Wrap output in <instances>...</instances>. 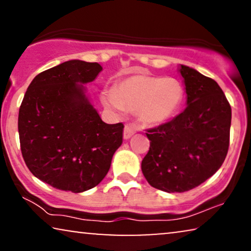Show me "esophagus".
<instances>
[{
    "instance_id": "obj_1",
    "label": "esophagus",
    "mask_w": 251,
    "mask_h": 251,
    "mask_svg": "<svg viewBox=\"0 0 251 251\" xmlns=\"http://www.w3.org/2000/svg\"><path fill=\"white\" fill-rule=\"evenodd\" d=\"M135 132H136L135 126H133L132 125H126L125 131H123V138H125V139L131 138Z\"/></svg>"
}]
</instances>
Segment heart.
Here are the masks:
<instances>
[{
	"label": "heart",
	"mask_w": 251,
	"mask_h": 251,
	"mask_svg": "<svg viewBox=\"0 0 251 251\" xmlns=\"http://www.w3.org/2000/svg\"><path fill=\"white\" fill-rule=\"evenodd\" d=\"M101 100L113 109L136 111L144 125L159 126L173 119L184 101V89L175 78L131 75L113 91H104Z\"/></svg>",
	"instance_id": "heart-1"
}]
</instances>
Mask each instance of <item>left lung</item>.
Listing matches in <instances>:
<instances>
[{"instance_id": "1", "label": "left lung", "mask_w": 251, "mask_h": 251, "mask_svg": "<svg viewBox=\"0 0 251 251\" xmlns=\"http://www.w3.org/2000/svg\"><path fill=\"white\" fill-rule=\"evenodd\" d=\"M178 71L186 108L171 121L147 130L150 151L142 171L151 186L181 193L210 178L224 162L232 111L217 82L185 65Z\"/></svg>"}]
</instances>
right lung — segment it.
Returning <instances> with one entry per match:
<instances>
[{
    "label": "right lung",
    "mask_w": 251,
    "mask_h": 251,
    "mask_svg": "<svg viewBox=\"0 0 251 251\" xmlns=\"http://www.w3.org/2000/svg\"><path fill=\"white\" fill-rule=\"evenodd\" d=\"M101 71L98 63L65 61L36 75L20 105L26 166L58 190L81 193L97 186L122 144L125 126L102 121L84 87Z\"/></svg>",
    "instance_id": "right-lung-1"
}]
</instances>
